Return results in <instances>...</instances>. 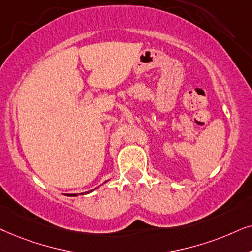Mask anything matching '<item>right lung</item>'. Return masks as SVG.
Instances as JSON below:
<instances>
[{
  "label": "right lung",
  "instance_id": "right-lung-1",
  "mask_svg": "<svg viewBox=\"0 0 252 252\" xmlns=\"http://www.w3.org/2000/svg\"><path fill=\"white\" fill-rule=\"evenodd\" d=\"M86 193V192H85ZM83 194V193H82ZM68 196H77V194L76 193H70V194H68Z\"/></svg>",
  "mask_w": 252,
  "mask_h": 252
}]
</instances>
